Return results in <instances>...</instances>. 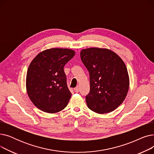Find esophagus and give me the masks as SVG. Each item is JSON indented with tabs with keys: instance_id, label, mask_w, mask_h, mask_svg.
<instances>
[{
	"instance_id": "1",
	"label": "esophagus",
	"mask_w": 154,
	"mask_h": 154,
	"mask_svg": "<svg viewBox=\"0 0 154 154\" xmlns=\"http://www.w3.org/2000/svg\"><path fill=\"white\" fill-rule=\"evenodd\" d=\"M74 91H75V92H77V93L79 92V88L78 87L74 88Z\"/></svg>"
}]
</instances>
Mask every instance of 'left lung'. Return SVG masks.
I'll return each mask as SVG.
<instances>
[{"mask_svg": "<svg viewBox=\"0 0 154 154\" xmlns=\"http://www.w3.org/2000/svg\"><path fill=\"white\" fill-rule=\"evenodd\" d=\"M80 58L90 75L87 107L98 114L116 109L126 97L129 78L123 60L107 48H89L80 52Z\"/></svg>", "mask_w": 154, "mask_h": 154, "instance_id": "1", "label": "left lung"}]
</instances>
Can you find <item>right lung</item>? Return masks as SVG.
<instances>
[{
  "label": "right lung",
  "mask_w": 154,
  "mask_h": 154,
  "mask_svg": "<svg viewBox=\"0 0 154 154\" xmlns=\"http://www.w3.org/2000/svg\"><path fill=\"white\" fill-rule=\"evenodd\" d=\"M75 52L54 48L39 53L29 67L26 88L30 99L45 112L56 113L66 107L72 94L63 67Z\"/></svg>",
  "instance_id": "add662e5"
}]
</instances>
